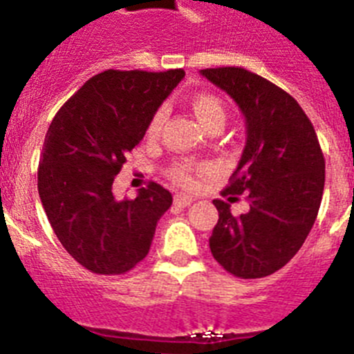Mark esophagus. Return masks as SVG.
<instances>
[{
  "mask_svg": "<svg viewBox=\"0 0 354 354\" xmlns=\"http://www.w3.org/2000/svg\"><path fill=\"white\" fill-rule=\"evenodd\" d=\"M192 201L194 199L190 196H185V194H176V196H174V206L187 207L192 204Z\"/></svg>",
  "mask_w": 354,
  "mask_h": 354,
  "instance_id": "obj_1",
  "label": "esophagus"
}]
</instances>
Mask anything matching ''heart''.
I'll list each match as a JSON object with an SVG mask.
<instances>
[{
    "label": "heart",
    "instance_id": "1",
    "mask_svg": "<svg viewBox=\"0 0 354 354\" xmlns=\"http://www.w3.org/2000/svg\"><path fill=\"white\" fill-rule=\"evenodd\" d=\"M192 110L196 113V117L199 118L201 124L206 129L213 127V125H223L227 118V108L223 104V101L218 97L216 94H211V92H197L192 95ZM166 120V110L164 108H158L153 115H151L150 122H148V136H157L160 132L162 125ZM211 169L209 164H194V162H180V164H174L169 169V176L174 183H178L180 187L192 188L196 185V176L197 174L207 173Z\"/></svg>",
    "mask_w": 354,
    "mask_h": 354
}]
</instances>
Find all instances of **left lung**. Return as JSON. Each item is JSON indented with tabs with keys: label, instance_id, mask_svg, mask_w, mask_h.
<instances>
[{
	"label": "left lung",
	"instance_id": "left-lung-1",
	"mask_svg": "<svg viewBox=\"0 0 354 354\" xmlns=\"http://www.w3.org/2000/svg\"><path fill=\"white\" fill-rule=\"evenodd\" d=\"M201 75L225 91L246 118V147L222 196L246 194L239 216L214 199L218 223L209 248L227 272L266 277L295 257L318 216L325 158L311 120L299 102L244 68H207Z\"/></svg>",
	"mask_w": 354,
	"mask_h": 354
}]
</instances>
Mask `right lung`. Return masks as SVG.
I'll return each instance as SVG.
<instances>
[{"mask_svg":"<svg viewBox=\"0 0 354 354\" xmlns=\"http://www.w3.org/2000/svg\"><path fill=\"white\" fill-rule=\"evenodd\" d=\"M185 77L183 69H108L61 106L43 143L38 194L66 252L94 274L117 276L150 252L155 227L173 204L151 181L136 199L111 187L125 155L140 145L151 115Z\"/></svg>","mask_w":354,"mask_h":354,"instance_id":"right-lung-1","label":"right lung"}]
</instances>
